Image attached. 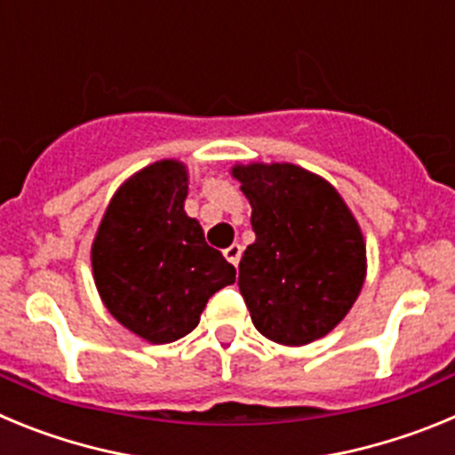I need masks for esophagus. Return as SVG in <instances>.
Instances as JSON below:
<instances>
[{
	"label": "esophagus",
	"instance_id": "obj_1",
	"mask_svg": "<svg viewBox=\"0 0 455 455\" xmlns=\"http://www.w3.org/2000/svg\"><path fill=\"white\" fill-rule=\"evenodd\" d=\"M223 255H225V259H228V262L230 264H239V259H241V246L239 243H232L230 248H225L223 251Z\"/></svg>",
	"mask_w": 455,
	"mask_h": 455
}]
</instances>
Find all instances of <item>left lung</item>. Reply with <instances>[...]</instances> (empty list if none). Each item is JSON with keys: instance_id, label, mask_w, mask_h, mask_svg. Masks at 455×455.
I'll return each instance as SVG.
<instances>
[{"instance_id": "left-lung-1", "label": "left lung", "mask_w": 455, "mask_h": 455, "mask_svg": "<svg viewBox=\"0 0 455 455\" xmlns=\"http://www.w3.org/2000/svg\"><path fill=\"white\" fill-rule=\"evenodd\" d=\"M232 175L252 207L255 241L239 262L252 323L284 347L328 335L367 275L364 236L351 209L332 184L293 164H248Z\"/></svg>"}]
</instances>
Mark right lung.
<instances>
[{
  "label": "right lung",
  "mask_w": 455,
  "mask_h": 455,
  "mask_svg": "<svg viewBox=\"0 0 455 455\" xmlns=\"http://www.w3.org/2000/svg\"><path fill=\"white\" fill-rule=\"evenodd\" d=\"M187 191L184 164H150L116 191L91 248L102 303L152 344L188 335L207 300L236 280L235 267L184 212Z\"/></svg>",
  "instance_id": "obj_1"
}]
</instances>
